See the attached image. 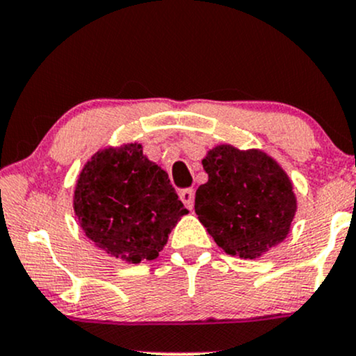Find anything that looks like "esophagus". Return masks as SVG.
Returning <instances> with one entry per match:
<instances>
[{
    "label": "esophagus",
    "instance_id": "obj_1",
    "mask_svg": "<svg viewBox=\"0 0 356 356\" xmlns=\"http://www.w3.org/2000/svg\"><path fill=\"white\" fill-rule=\"evenodd\" d=\"M179 197H181V201L184 202V206H186L187 209H192V207H194V189H182L179 192Z\"/></svg>",
    "mask_w": 356,
    "mask_h": 356
}]
</instances>
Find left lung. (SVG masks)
<instances>
[{"label": "left lung", "mask_w": 356, "mask_h": 356, "mask_svg": "<svg viewBox=\"0 0 356 356\" xmlns=\"http://www.w3.org/2000/svg\"><path fill=\"white\" fill-rule=\"evenodd\" d=\"M209 181L195 191V214L227 254L256 259L288 236L293 184L261 150L218 145L202 161Z\"/></svg>", "instance_id": "8db88e82"}]
</instances>
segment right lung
<instances>
[{"label": "right lung", "instance_id": "obj_1", "mask_svg": "<svg viewBox=\"0 0 356 356\" xmlns=\"http://www.w3.org/2000/svg\"><path fill=\"white\" fill-rule=\"evenodd\" d=\"M73 209L88 239L134 264L155 259L189 212L165 170L145 157L140 144L93 155L76 181Z\"/></svg>", "mask_w": 356, "mask_h": 356}]
</instances>
